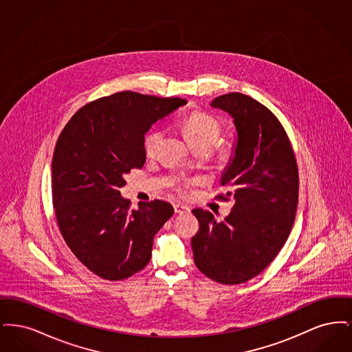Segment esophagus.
I'll return each instance as SVG.
<instances>
[{"mask_svg": "<svg viewBox=\"0 0 352 352\" xmlns=\"http://www.w3.org/2000/svg\"><path fill=\"white\" fill-rule=\"evenodd\" d=\"M174 211H175V214H187V212H190V208L184 204L177 203V204H174Z\"/></svg>", "mask_w": 352, "mask_h": 352, "instance_id": "34e87169", "label": "esophagus"}]
</instances>
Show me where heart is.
<instances>
[{
    "instance_id": "obj_1",
    "label": "heart",
    "mask_w": 352,
    "mask_h": 352,
    "mask_svg": "<svg viewBox=\"0 0 352 352\" xmlns=\"http://www.w3.org/2000/svg\"><path fill=\"white\" fill-rule=\"evenodd\" d=\"M182 132L190 146L201 142L212 145L218 140L220 125L215 118L207 113L192 112L187 118H184L182 122ZM161 137H162L161 131H157V129L151 131V133L145 137L144 151L148 155L154 154Z\"/></svg>"
}]
</instances>
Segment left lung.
<instances>
[{"mask_svg": "<svg viewBox=\"0 0 352 352\" xmlns=\"http://www.w3.org/2000/svg\"><path fill=\"white\" fill-rule=\"evenodd\" d=\"M234 120V154L220 184L234 195L230 215L218 221L195 208L199 231L191 239L194 263L224 285L243 284L268 267L284 247L298 204V168L284 126L265 105L234 92L211 101Z\"/></svg>", "mask_w": 352, "mask_h": 352, "instance_id": "obj_1", "label": "left lung"}]
</instances>
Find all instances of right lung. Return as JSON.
Segmentation results:
<instances>
[{
    "label": "right lung",
    "instance_id": "obj_1",
    "mask_svg": "<svg viewBox=\"0 0 352 352\" xmlns=\"http://www.w3.org/2000/svg\"><path fill=\"white\" fill-rule=\"evenodd\" d=\"M179 98L118 92L79 109L52 157V204L69 250L104 280L133 276L151 261L153 239L174 214L164 201L121 197L124 175L146 161L145 133L184 105Z\"/></svg>",
    "mask_w": 352,
    "mask_h": 352
}]
</instances>
